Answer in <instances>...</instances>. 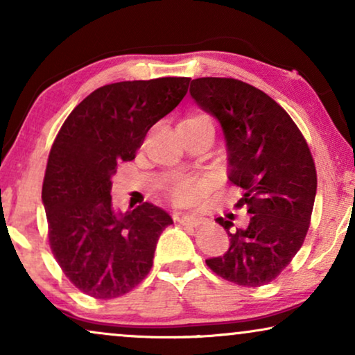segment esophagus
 I'll return each instance as SVG.
<instances>
[{
  "label": "esophagus",
  "mask_w": 355,
  "mask_h": 355,
  "mask_svg": "<svg viewBox=\"0 0 355 355\" xmlns=\"http://www.w3.org/2000/svg\"><path fill=\"white\" fill-rule=\"evenodd\" d=\"M174 221L181 223L184 226H197L198 225V218L197 216H192V215H173Z\"/></svg>",
  "instance_id": "34e87169"
}]
</instances>
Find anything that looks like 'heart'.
Segmentation results:
<instances>
[{
  "label": "heart",
  "mask_w": 355,
  "mask_h": 355,
  "mask_svg": "<svg viewBox=\"0 0 355 355\" xmlns=\"http://www.w3.org/2000/svg\"><path fill=\"white\" fill-rule=\"evenodd\" d=\"M182 123L211 124V119L208 118L207 114H203V113H193V114H189L187 118L182 121ZM171 197H173V202L176 203V205H179V207L189 205V203H192L193 200H196V197H197V187H196V184L191 182V181H181V182H178L176 186L173 187Z\"/></svg>",
  "instance_id": "b5f03b06"
}]
</instances>
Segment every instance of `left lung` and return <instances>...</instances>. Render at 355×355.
<instances>
[{
	"label": "left lung",
	"mask_w": 355,
	"mask_h": 355,
	"mask_svg": "<svg viewBox=\"0 0 355 355\" xmlns=\"http://www.w3.org/2000/svg\"><path fill=\"white\" fill-rule=\"evenodd\" d=\"M192 98L220 121L227 145L230 182L241 187L236 208L247 223L216 218L231 245L208 259L230 283L259 288L278 278L302 247L317 193V169L309 144L284 108L239 79L200 77Z\"/></svg>",
	"instance_id": "obj_1"
}]
</instances>
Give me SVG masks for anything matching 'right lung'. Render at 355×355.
<instances>
[{
    "label": "right lung",
    "mask_w": 355,
    "mask_h": 355,
    "mask_svg": "<svg viewBox=\"0 0 355 355\" xmlns=\"http://www.w3.org/2000/svg\"><path fill=\"white\" fill-rule=\"evenodd\" d=\"M189 82L159 77L100 87L72 110L51 145L42 187L48 242L66 278L90 297L114 299L142 283L159 234L173 225L148 202L116 213L111 176L181 103Z\"/></svg>",
    "instance_id": "add662e5"
}]
</instances>
